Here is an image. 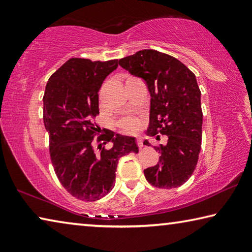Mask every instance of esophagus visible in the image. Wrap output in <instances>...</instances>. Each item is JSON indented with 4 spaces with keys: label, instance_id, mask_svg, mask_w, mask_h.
<instances>
[{
    "label": "esophagus",
    "instance_id": "obj_1",
    "mask_svg": "<svg viewBox=\"0 0 252 252\" xmlns=\"http://www.w3.org/2000/svg\"><path fill=\"white\" fill-rule=\"evenodd\" d=\"M136 144H138V147L140 149L143 148V140L141 138H138V139H136Z\"/></svg>",
    "mask_w": 252,
    "mask_h": 252
}]
</instances>
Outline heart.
Listing matches in <instances>:
<instances>
[{
	"label": "heart",
	"instance_id": "b5f03b06",
	"mask_svg": "<svg viewBox=\"0 0 252 252\" xmlns=\"http://www.w3.org/2000/svg\"><path fill=\"white\" fill-rule=\"evenodd\" d=\"M118 125L121 127L122 131L126 132V133H133V132L139 129L140 122L139 119H136L134 117H126L121 119Z\"/></svg>",
	"mask_w": 252,
	"mask_h": 252
}]
</instances>
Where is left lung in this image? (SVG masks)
Returning <instances> with one entry per match:
<instances>
[{"label": "left lung", "mask_w": 252, "mask_h": 252, "mask_svg": "<svg viewBox=\"0 0 252 252\" xmlns=\"http://www.w3.org/2000/svg\"><path fill=\"white\" fill-rule=\"evenodd\" d=\"M123 69L141 78L151 95L148 134L167 135L165 146L155 147L159 162L144 170L156 188L172 189L188 181L198 163L202 140L201 92L195 75L171 55L142 50L119 61ZM143 144L149 146L147 140Z\"/></svg>", "instance_id": "obj_1"}]
</instances>
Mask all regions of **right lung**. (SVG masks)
Returning <instances> with one entry per match:
<instances>
[{
    "mask_svg": "<svg viewBox=\"0 0 252 252\" xmlns=\"http://www.w3.org/2000/svg\"><path fill=\"white\" fill-rule=\"evenodd\" d=\"M118 63L72 58L50 76L45 87L43 121L51 161L64 189L83 201L108 194L116 182L119 159L139 152L133 136L108 132L94 140L100 132L94 123L99 114L97 92ZM108 142L113 147L105 149Z\"/></svg>",
    "mask_w": 252,
    "mask_h": 252,
    "instance_id": "obj_1",
    "label": "right lung"
}]
</instances>
